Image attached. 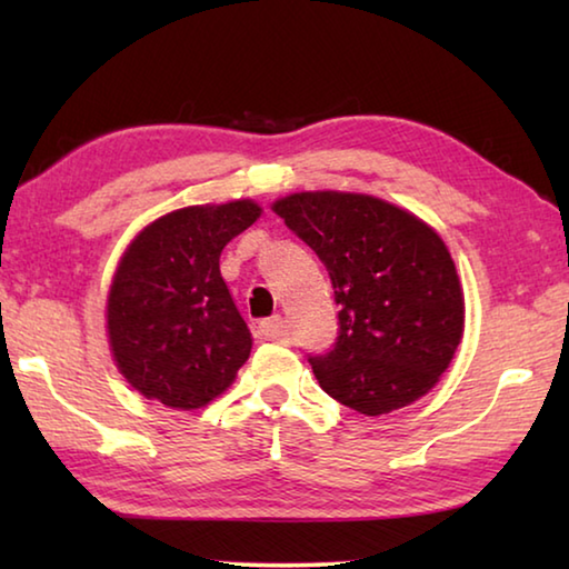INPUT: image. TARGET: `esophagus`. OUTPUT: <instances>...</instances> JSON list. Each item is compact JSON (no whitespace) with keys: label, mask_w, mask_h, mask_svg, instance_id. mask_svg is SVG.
I'll return each instance as SVG.
<instances>
[{"label":"esophagus","mask_w":569,"mask_h":569,"mask_svg":"<svg viewBox=\"0 0 569 569\" xmlns=\"http://www.w3.org/2000/svg\"><path fill=\"white\" fill-rule=\"evenodd\" d=\"M281 329H283L281 316H273V319L256 321V323H253V336H256V339H263V341H276L278 336L283 333Z\"/></svg>","instance_id":"esophagus-1"}]
</instances>
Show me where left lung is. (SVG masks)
Instances as JSON below:
<instances>
[{"instance_id":"left-lung-1","label":"left lung","mask_w":569,"mask_h":569,"mask_svg":"<svg viewBox=\"0 0 569 569\" xmlns=\"http://www.w3.org/2000/svg\"><path fill=\"white\" fill-rule=\"evenodd\" d=\"M273 210L321 258L341 306L333 349L308 359L321 389L366 417L435 389L465 333V293L437 230L363 192H293Z\"/></svg>"}]
</instances>
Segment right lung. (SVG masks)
Returning <instances> with one entry per match:
<instances>
[{"label":"right lung","instance_id":"add662e5","mask_svg":"<svg viewBox=\"0 0 569 569\" xmlns=\"http://www.w3.org/2000/svg\"><path fill=\"white\" fill-rule=\"evenodd\" d=\"M258 218L261 206L248 198L188 206L124 248L104 316L112 359L146 399L190 411L236 381L253 339L220 276V253Z\"/></svg>","mask_w":569,"mask_h":569}]
</instances>
